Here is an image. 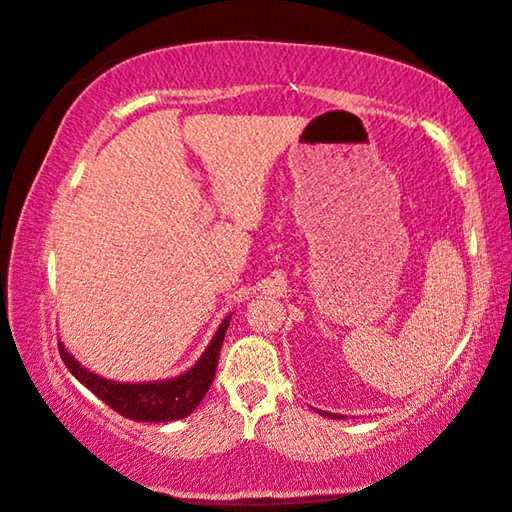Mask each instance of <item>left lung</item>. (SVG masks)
Instances as JSON below:
<instances>
[{
    "label": "left lung",
    "mask_w": 512,
    "mask_h": 512,
    "mask_svg": "<svg viewBox=\"0 0 512 512\" xmlns=\"http://www.w3.org/2000/svg\"><path fill=\"white\" fill-rule=\"evenodd\" d=\"M327 415H329V417H334V415H331V413H327Z\"/></svg>",
    "instance_id": "8db88e82"
}]
</instances>
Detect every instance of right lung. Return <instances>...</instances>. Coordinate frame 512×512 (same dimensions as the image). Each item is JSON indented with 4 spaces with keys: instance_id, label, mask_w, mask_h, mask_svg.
<instances>
[{
    "instance_id": "add662e5",
    "label": "right lung",
    "mask_w": 512,
    "mask_h": 512,
    "mask_svg": "<svg viewBox=\"0 0 512 512\" xmlns=\"http://www.w3.org/2000/svg\"><path fill=\"white\" fill-rule=\"evenodd\" d=\"M229 327V318L222 322L218 334L213 336L211 345H208L204 355L190 371L183 376L160 380V383H113V380L99 378L88 369H83L74 357L64 350L62 343H57L60 348V357L67 369L88 387L90 392H95L106 406H111L115 413L136 422H171L187 417L194 408L199 406V401L206 397L208 387H211L215 378V369H218V357L222 341H225Z\"/></svg>"
}]
</instances>
